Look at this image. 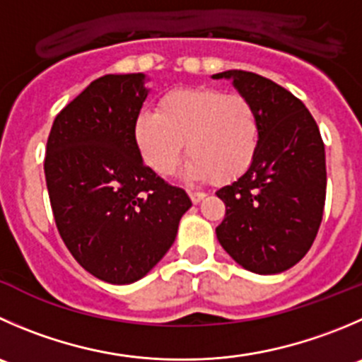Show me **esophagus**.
I'll list each match as a JSON object with an SVG mask.
<instances>
[{
	"label": "esophagus",
	"mask_w": 362,
	"mask_h": 362,
	"mask_svg": "<svg viewBox=\"0 0 362 362\" xmlns=\"http://www.w3.org/2000/svg\"><path fill=\"white\" fill-rule=\"evenodd\" d=\"M189 198H191L192 203H199L203 198H205V192L199 191H189Z\"/></svg>",
	"instance_id": "esophagus-1"
}]
</instances>
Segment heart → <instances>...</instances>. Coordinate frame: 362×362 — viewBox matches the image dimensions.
Returning a JSON list of instances; mask_svg holds the SVG:
<instances>
[{
    "label": "heart",
    "mask_w": 362,
    "mask_h": 362,
    "mask_svg": "<svg viewBox=\"0 0 362 362\" xmlns=\"http://www.w3.org/2000/svg\"><path fill=\"white\" fill-rule=\"evenodd\" d=\"M258 138L252 104L214 88L166 93L156 113H139L134 122L136 146L150 170L173 173L185 143L187 177L214 184H230L249 170Z\"/></svg>",
    "instance_id": "heart-1"
}]
</instances>
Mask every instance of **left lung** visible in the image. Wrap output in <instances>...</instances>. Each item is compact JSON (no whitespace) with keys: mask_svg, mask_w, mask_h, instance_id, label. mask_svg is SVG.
Segmentation results:
<instances>
[{"mask_svg":"<svg viewBox=\"0 0 362 362\" xmlns=\"http://www.w3.org/2000/svg\"><path fill=\"white\" fill-rule=\"evenodd\" d=\"M258 117L259 138L249 170L216 192L226 214L216 228L224 251L256 274H278L304 258L325 205V148L303 100L274 81L226 70Z\"/></svg>","mask_w":362,"mask_h":362,"instance_id":"8db88e82","label":"left lung"}]
</instances>
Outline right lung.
<instances>
[{"mask_svg": "<svg viewBox=\"0 0 362 362\" xmlns=\"http://www.w3.org/2000/svg\"><path fill=\"white\" fill-rule=\"evenodd\" d=\"M148 90L143 74L92 81L54 118L45 184L63 242L83 269L129 285L166 255L192 205L143 164L134 122Z\"/></svg>", "mask_w": 362, "mask_h": 362, "instance_id": "1", "label": "right lung"}]
</instances>
